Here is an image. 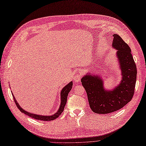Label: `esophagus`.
<instances>
[{
  "mask_svg": "<svg viewBox=\"0 0 146 146\" xmlns=\"http://www.w3.org/2000/svg\"><path fill=\"white\" fill-rule=\"evenodd\" d=\"M81 78H82L81 73H78L74 76V81L75 82H78L81 81Z\"/></svg>",
  "mask_w": 146,
  "mask_h": 146,
  "instance_id": "esophagus-1",
  "label": "esophagus"
}]
</instances>
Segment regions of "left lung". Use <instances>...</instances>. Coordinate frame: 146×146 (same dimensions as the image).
<instances>
[{
    "label": "left lung",
    "instance_id": "8db88e82",
    "mask_svg": "<svg viewBox=\"0 0 146 146\" xmlns=\"http://www.w3.org/2000/svg\"><path fill=\"white\" fill-rule=\"evenodd\" d=\"M113 36L112 45L117 50V56L123 75L119 86L113 90L107 92L98 76L86 74L81 79L90 109L98 114H108L122 109L131 100L135 93L137 70L131 50L119 35Z\"/></svg>",
    "mask_w": 146,
    "mask_h": 146
}]
</instances>
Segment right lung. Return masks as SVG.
<instances>
[{"instance_id":"add662e5","label":"right lung","mask_w":146,"mask_h":146,"mask_svg":"<svg viewBox=\"0 0 146 146\" xmlns=\"http://www.w3.org/2000/svg\"><path fill=\"white\" fill-rule=\"evenodd\" d=\"M73 86V82H70L68 84H67V86H65L63 89L61 91L60 93V95H61V102H60V106L59 109L58 111V112H56L55 114L51 115V116H42V115H35V114H32L30 113L29 112H27L25 110H24L23 109H22V108L20 107V106L19 105L18 103L17 102L16 99L14 96V95L12 94L13 97L14 98V101L15 102V104L16 105V106L17 107V108L19 110L23 113L28 115L29 116L32 117V118H34L36 119H38V120H42V121H52L54 120L55 119L57 118V117H59V116H60L62 113V112L63 111L64 109V107L65 104H66L67 103V96L69 92H70V90H72V88Z\"/></svg>"}]
</instances>
